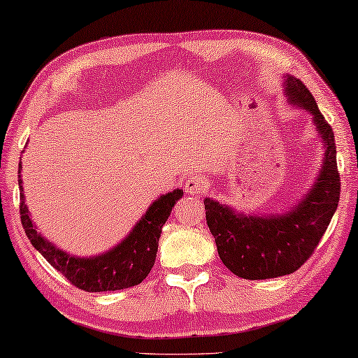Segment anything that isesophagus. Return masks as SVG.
I'll return each instance as SVG.
<instances>
[{"mask_svg": "<svg viewBox=\"0 0 358 358\" xmlns=\"http://www.w3.org/2000/svg\"><path fill=\"white\" fill-rule=\"evenodd\" d=\"M207 179L202 178V176H190V178L185 180V189L190 195H200L207 190Z\"/></svg>", "mask_w": 358, "mask_h": 358, "instance_id": "obj_1", "label": "esophagus"}]
</instances>
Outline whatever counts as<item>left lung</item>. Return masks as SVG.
Here are the masks:
<instances>
[{"label": "left lung", "instance_id": "8db88e82", "mask_svg": "<svg viewBox=\"0 0 358 358\" xmlns=\"http://www.w3.org/2000/svg\"><path fill=\"white\" fill-rule=\"evenodd\" d=\"M292 104L310 112L326 145L317 182L292 212L272 217L238 215L227 205L205 199V217L218 256L234 275L264 280L295 272L313 256L324 236L341 197L334 131L317 109L315 97L296 78H287Z\"/></svg>", "mask_w": 358, "mask_h": 358}]
</instances>
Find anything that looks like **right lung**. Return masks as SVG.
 I'll list each match as a JSON object with an SVG mask.
<instances>
[{
    "label": "right lung",
    "mask_w": 358,
    "mask_h": 358,
    "mask_svg": "<svg viewBox=\"0 0 358 358\" xmlns=\"http://www.w3.org/2000/svg\"><path fill=\"white\" fill-rule=\"evenodd\" d=\"M19 190H21V223L32 246L47 259L53 268H57L71 285L85 292H115L124 290L141 283L155 266L161 228L169 218L174 203L182 197V190L163 195L148 208L143 218L136 223L129 236L119 246L101 256L80 259L57 249L53 244L36 231L29 217V210L24 203L21 164H19Z\"/></svg>",
    "instance_id": "add662e5"
}]
</instances>
